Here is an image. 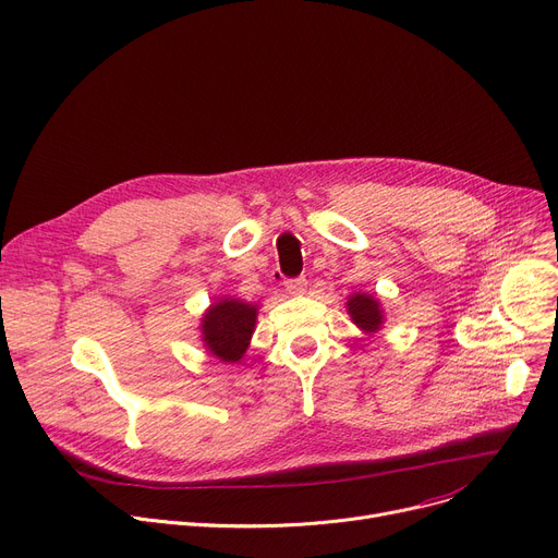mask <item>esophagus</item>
Listing matches in <instances>:
<instances>
[{"label":"esophagus","mask_w":558,"mask_h":558,"mask_svg":"<svg viewBox=\"0 0 558 558\" xmlns=\"http://www.w3.org/2000/svg\"><path fill=\"white\" fill-rule=\"evenodd\" d=\"M306 279L304 277H300V279H288L286 281V290L290 292V294H304L306 292Z\"/></svg>","instance_id":"esophagus-1"}]
</instances>
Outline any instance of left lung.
<instances>
[{"label":"left lung","mask_w":558,"mask_h":558,"mask_svg":"<svg viewBox=\"0 0 558 558\" xmlns=\"http://www.w3.org/2000/svg\"><path fill=\"white\" fill-rule=\"evenodd\" d=\"M347 313L351 322L357 326L365 336H374L383 329L385 311L380 300L372 292H353L347 298Z\"/></svg>","instance_id":"1"}]
</instances>
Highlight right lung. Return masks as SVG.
I'll return each mask as SVG.
<instances>
[{"label": "right lung", "instance_id": "1", "mask_svg": "<svg viewBox=\"0 0 558 558\" xmlns=\"http://www.w3.org/2000/svg\"><path fill=\"white\" fill-rule=\"evenodd\" d=\"M258 304L239 298L216 300L201 317V340L220 363H241L256 329Z\"/></svg>", "mask_w": 558, "mask_h": 558}]
</instances>
